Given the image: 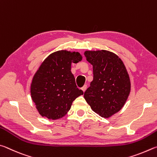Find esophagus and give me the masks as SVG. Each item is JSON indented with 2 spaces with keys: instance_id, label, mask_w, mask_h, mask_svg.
Wrapping results in <instances>:
<instances>
[{
  "instance_id": "34e87169",
  "label": "esophagus",
  "mask_w": 157,
  "mask_h": 157,
  "mask_svg": "<svg viewBox=\"0 0 157 157\" xmlns=\"http://www.w3.org/2000/svg\"><path fill=\"white\" fill-rule=\"evenodd\" d=\"M86 89H87V86H86V85H84V86H83V87H82V88H81V90H83V92H86Z\"/></svg>"
}]
</instances>
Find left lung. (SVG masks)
Segmentation results:
<instances>
[{
    "instance_id": "obj_1",
    "label": "left lung",
    "mask_w": 157,
    "mask_h": 157,
    "mask_svg": "<svg viewBox=\"0 0 157 157\" xmlns=\"http://www.w3.org/2000/svg\"><path fill=\"white\" fill-rule=\"evenodd\" d=\"M93 66V81L84 98L93 111L108 118L123 108L130 92V80L120 58L106 50L86 51Z\"/></svg>"
}]
</instances>
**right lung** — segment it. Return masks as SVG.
<instances>
[{"label": "right lung", "mask_w": 157, "mask_h": 157, "mask_svg": "<svg viewBox=\"0 0 157 157\" xmlns=\"http://www.w3.org/2000/svg\"><path fill=\"white\" fill-rule=\"evenodd\" d=\"M81 60L80 53L66 50L54 52L44 60L31 84L32 98L41 116L53 120L62 118L73 101L83 94L70 71L71 63Z\"/></svg>", "instance_id": "obj_1"}]
</instances>
